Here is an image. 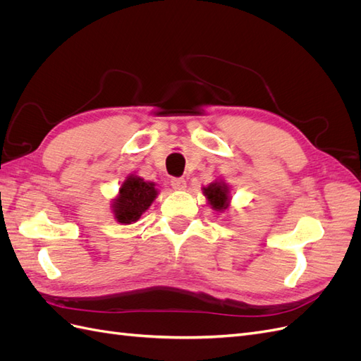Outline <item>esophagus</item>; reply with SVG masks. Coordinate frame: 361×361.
I'll return each mask as SVG.
<instances>
[{
    "mask_svg": "<svg viewBox=\"0 0 361 361\" xmlns=\"http://www.w3.org/2000/svg\"><path fill=\"white\" fill-rule=\"evenodd\" d=\"M170 183H171V187H173L174 190H178V191H180V190H183L185 187H187V183H185V179H183V178H173V179L170 180Z\"/></svg>",
    "mask_w": 361,
    "mask_h": 361,
    "instance_id": "1",
    "label": "esophagus"
}]
</instances>
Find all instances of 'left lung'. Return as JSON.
Masks as SVG:
<instances>
[{
  "label": "left lung",
  "instance_id": "obj_1",
  "mask_svg": "<svg viewBox=\"0 0 361 361\" xmlns=\"http://www.w3.org/2000/svg\"><path fill=\"white\" fill-rule=\"evenodd\" d=\"M203 195L206 197L207 204L216 212H226L231 206V187L226 183L224 179H215L207 187H203Z\"/></svg>",
  "mask_w": 361,
  "mask_h": 361
}]
</instances>
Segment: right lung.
<instances>
[{"instance_id": "1", "label": "right lung", "mask_w": 361, "mask_h": 361, "mask_svg": "<svg viewBox=\"0 0 361 361\" xmlns=\"http://www.w3.org/2000/svg\"><path fill=\"white\" fill-rule=\"evenodd\" d=\"M155 187V182L145 180L137 174H128L111 203L114 220L125 226L138 221L158 197L159 191Z\"/></svg>"}]
</instances>
